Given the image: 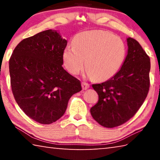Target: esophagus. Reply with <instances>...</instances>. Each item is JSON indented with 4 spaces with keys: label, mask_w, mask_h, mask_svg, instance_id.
I'll return each instance as SVG.
<instances>
[{
    "label": "esophagus",
    "mask_w": 160,
    "mask_h": 160,
    "mask_svg": "<svg viewBox=\"0 0 160 160\" xmlns=\"http://www.w3.org/2000/svg\"><path fill=\"white\" fill-rule=\"evenodd\" d=\"M82 88L83 90H87V89H88L90 88V85H89L88 83H86V82H82Z\"/></svg>",
    "instance_id": "34e87169"
}]
</instances>
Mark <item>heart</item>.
Wrapping results in <instances>:
<instances>
[{"instance_id": "heart-1", "label": "heart", "mask_w": 160, "mask_h": 160, "mask_svg": "<svg viewBox=\"0 0 160 160\" xmlns=\"http://www.w3.org/2000/svg\"><path fill=\"white\" fill-rule=\"evenodd\" d=\"M124 42L111 32L103 30L83 32L72 40V47L65 48L63 54L66 68L77 75L86 66L88 77L105 80L120 70L126 58Z\"/></svg>"}]
</instances>
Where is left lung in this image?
<instances>
[{"label": "left lung", "instance_id": "1", "mask_svg": "<svg viewBox=\"0 0 160 160\" xmlns=\"http://www.w3.org/2000/svg\"><path fill=\"white\" fill-rule=\"evenodd\" d=\"M128 51L121 69L112 78L92 88L99 101L90 109L97 123L106 128L122 125L141 107L150 88V60L136 40L126 39Z\"/></svg>", "mask_w": 160, "mask_h": 160}]
</instances>
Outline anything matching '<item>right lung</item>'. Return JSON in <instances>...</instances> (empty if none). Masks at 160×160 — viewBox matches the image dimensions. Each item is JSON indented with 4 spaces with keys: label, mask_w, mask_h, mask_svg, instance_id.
I'll list each match as a JSON object with an SVG mask.
<instances>
[{
    "label": "right lung",
    "mask_w": 160,
    "mask_h": 160,
    "mask_svg": "<svg viewBox=\"0 0 160 160\" xmlns=\"http://www.w3.org/2000/svg\"><path fill=\"white\" fill-rule=\"evenodd\" d=\"M67 43L58 31L48 29L21 41L10 58L16 102L39 123L50 124L60 118L71 96L82 90L80 80L62 66Z\"/></svg>",
    "instance_id": "add662e5"
}]
</instances>
